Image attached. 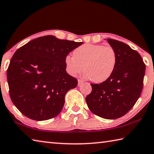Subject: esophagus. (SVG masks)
<instances>
[{
    "instance_id": "34e87169",
    "label": "esophagus",
    "mask_w": 154,
    "mask_h": 154,
    "mask_svg": "<svg viewBox=\"0 0 154 154\" xmlns=\"http://www.w3.org/2000/svg\"><path fill=\"white\" fill-rule=\"evenodd\" d=\"M83 83V81L81 79H78V86H80Z\"/></svg>"
}]
</instances>
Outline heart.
<instances>
[{"label": "heart", "mask_w": 154, "mask_h": 154, "mask_svg": "<svg viewBox=\"0 0 154 154\" xmlns=\"http://www.w3.org/2000/svg\"><path fill=\"white\" fill-rule=\"evenodd\" d=\"M114 49L103 45L85 44L77 48L73 57L67 56L65 68L71 76H76L83 69L85 77L94 83H103L111 77L117 65Z\"/></svg>", "instance_id": "1"}]
</instances>
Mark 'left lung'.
Returning a JSON list of instances; mask_svg holds the SVG:
<instances>
[{
    "instance_id": "1",
    "label": "left lung",
    "mask_w": 154,
    "mask_h": 154,
    "mask_svg": "<svg viewBox=\"0 0 154 154\" xmlns=\"http://www.w3.org/2000/svg\"><path fill=\"white\" fill-rule=\"evenodd\" d=\"M117 54V65L106 81L91 83L92 91L85 98L90 110L105 119H116L128 112L141 94L146 65L141 55L128 45L108 38Z\"/></svg>"
}]
</instances>
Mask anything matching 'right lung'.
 Listing matches in <instances>:
<instances>
[{"label": "right lung", "instance_id": "1", "mask_svg": "<svg viewBox=\"0 0 154 154\" xmlns=\"http://www.w3.org/2000/svg\"><path fill=\"white\" fill-rule=\"evenodd\" d=\"M83 44L49 35L16 51L8 67L7 80L10 97L20 112L37 121L60 113L65 94L78 83L65 70V57Z\"/></svg>", "mask_w": 154, "mask_h": 154}]
</instances>
